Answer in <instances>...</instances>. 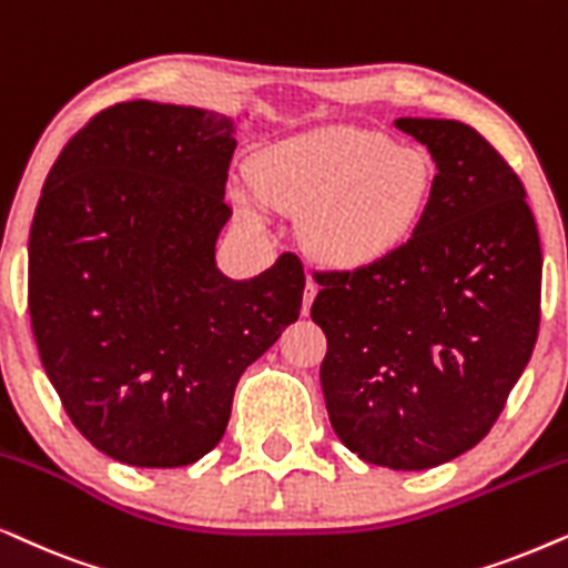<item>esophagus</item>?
Wrapping results in <instances>:
<instances>
[{"instance_id":"34e87169","label":"esophagus","mask_w":568,"mask_h":568,"mask_svg":"<svg viewBox=\"0 0 568 568\" xmlns=\"http://www.w3.org/2000/svg\"><path fill=\"white\" fill-rule=\"evenodd\" d=\"M316 291H320V285H316V280L308 275L306 277V291H304V314H308V308H312V301L316 296Z\"/></svg>"}]
</instances>
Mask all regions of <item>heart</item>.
I'll use <instances>...</instances> for the list:
<instances>
[{"label": "heart", "instance_id": "heart-1", "mask_svg": "<svg viewBox=\"0 0 568 568\" xmlns=\"http://www.w3.org/2000/svg\"><path fill=\"white\" fill-rule=\"evenodd\" d=\"M233 192L241 217L264 225V205L298 213L304 244L322 262L363 267L405 244L434 192L426 150L361 126H327L275 142Z\"/></svg>", "mask_w": 568, "mask_h": 568}]
</instances>
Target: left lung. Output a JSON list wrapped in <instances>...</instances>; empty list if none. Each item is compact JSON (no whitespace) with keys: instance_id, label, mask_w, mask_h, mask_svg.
Listing matches in <instances>:
<instances>
[{"instance_id":"left-lung-1","label":"left lung","mask_w":568,"mask_h":568,"mask_svg":"<svg viewBox=\"0 0 568 568\" xmlns=\"http://www.w3.org/2000/svg\"><path fill=\"white\" fill-rule=\"evenodd\" d=\"M428 148L434 192L379 262L314 272L329 423L363 463L428 470L494 428L540 329L542 254L525 186L455 119H397Z\"/></svg>"}]
</instances>
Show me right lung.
<instances>
[{"label": "right lung", "mask_w": 568, "mask_h": 568, "mask_svg": "<svg viewBox=\"0 0 568 568\" xmlns=\"http://www.w3.org/2000/svg\"><path fill=\"white\" fill-rule=\"evenodd\" d=\"M236 124L126 101L59 153L28 241V308L74 428L111 459L184 467L217 447L246 366L298 320L296 254L252 280L215 264Z\"/></svg>", "instance_id": "right-lung-1"}]
</instances>
